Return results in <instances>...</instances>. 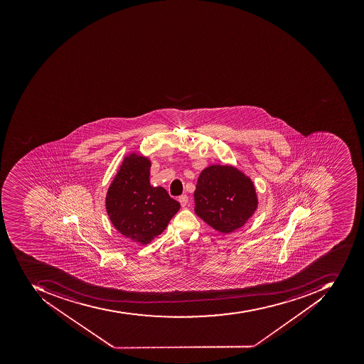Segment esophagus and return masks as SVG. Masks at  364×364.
Listing matches in <instances>:
<instances>
[{
	"label": "esophagus",
	"instance_id": "obj_1",
	"mask_svg": "<svg viewBox=\"0 0 364 364\" xmlns=\"http://www.w3.org/2000/svg\"><path fill=\"white\" fill-rule=\"evenodd\" d=\"M179 203H181V207H186L187 203H188V197L186 196V195H183V196L179 197Z\"/></svg>",
	"mask_w": 364,
	"mask_h": 364
}]
</instances>
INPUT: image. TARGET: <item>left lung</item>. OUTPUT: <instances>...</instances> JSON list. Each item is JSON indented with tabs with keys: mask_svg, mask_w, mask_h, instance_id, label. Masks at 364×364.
Listing matches in <instances>:
<instances>
[{
	"mask_svg": "<svg viewBox=\"0 0 364 364\" xmlns=\"http://www.w3.org/2000/svg\"><path fill=\"white\" fill-rule=\"evenodd\" d=\"M193 198L197 216L224 234L244 226L258 207L253 181L232 166L205 168L197 181Z\"/></svg>",
	"mask_w": 364,
	"mask_h": 364,
	"instance_id": "obj_1",
	"label": "left lung"
}]
</instances>
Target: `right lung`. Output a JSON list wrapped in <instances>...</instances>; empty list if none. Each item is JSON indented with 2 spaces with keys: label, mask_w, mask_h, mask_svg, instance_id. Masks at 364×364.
<instances>
[{
  "label": "right lung",
  "mask_w": 364,
  "mask_h": 364,
  "mask_svg": "<svg viewBox=\"0 0 364 364\" xmlns=\"http://www.w3.org/2000/svg\"><path fill=\"white\" fill-rule=\"evenodd\" d=\"M149 158L132 152L119 166L106 196L107 214L114 228L146 245L159 236L181 204L163 187L150 185Z\"/></svg>",
  "instance_id": "1"
}]
</instances>
